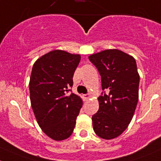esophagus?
Listing matches in <instances>:
<instances>
[{"label": "esophagus", "instance_id": "34e87169", "mask_svg": "<svg viewBox=\"0 0 161 161\" xmlns=\"http://www.w3.org/2000/svg\"><path fill=\"white\" fill-rule=\"evenodd\" d=\"M91 97V94H84L83 95V98L85 99V100H87V99H89Z\"/></svg>", "mask_w": 161, "mask_h": 161}]
</instances>
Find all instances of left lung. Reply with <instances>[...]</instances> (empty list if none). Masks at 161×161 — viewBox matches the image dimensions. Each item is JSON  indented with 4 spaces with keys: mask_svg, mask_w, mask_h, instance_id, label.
Segmentation results:
<instances>
[{
    "mask_svg": "<svg viewBox=\"0 0 161 161\" xmlns=\"http://www.w3.org/2000/svg\"><path fill=\"white\" fill-rule=\"evenodd\" d=\"M102 80L99 109L92 116L96 134L109 140L121 135L131 121L138 102L140 76L136 60L117 49L89 56Z\"/></svg>",
    "mask_w": 161,
    "mask_h": 161,
    "instance_id": "1",
    "label": "left lung"
}]
</instances>
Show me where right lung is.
<instances>
[{"label": "right lung", "mask_w": 161, "mask_h": 161, "mask_svg": "<svg viewBox=\"0 0 161 161\" xmlns=\"http://www.w3.org/2000/svg\"><path fill=\"white\" fill-rule=\"evenodd\" d=\"M81 57L61 50L48 52L36 61L29 82L31 108L43 132L55 141L72 134L82 106L73 94V75Z\"/></svg>", "instance_id": "add662e5"}]
</instances>
